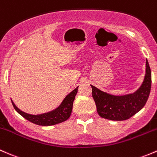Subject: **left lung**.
Masks as SVG:
<instances>
[{
  "instance_id": "8db88e82",
  "label": "left lung",
  "mask_w": 157,
  "mask_h": 157,
  "mask_svg": "<svg viewBox=\"0 0 157 157\" xmlns=\"http://www.w3.org/2000/svg\"><path fill=\"white\" fill-rule=\"evenodd\" d=\"M92 88V97L97 111L101 117L114 121L126 120L144 106L151 88V71L146 60V74L141 86L134 94L115 96L103 92L96 87Z\"/></svg>"
}]
</instances>
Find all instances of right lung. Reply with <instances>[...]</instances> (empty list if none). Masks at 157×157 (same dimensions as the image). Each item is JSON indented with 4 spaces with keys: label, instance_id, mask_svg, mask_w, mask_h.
I'll list each match as a JSON object with an SVG mask.
<instances>
[{
    "label": "right lung",
    "instance_id": "add662e5",
    "mask_svg": "<svg viewBox=\"0 0 157 157\" xmlns=\"http://www.w3.org/2000/svg\"><path fill=\"white\" fill-rule=\"evenodd\" d=\"M78 88L77 87L75 89H74L72 92L69 94L61 104L58 106L54 110L51 112L46 113L41 115H31L29 113L22 112L20 109L17 107L14 103L12 101V104L13 106L14 109L25 119L29 120V122L35 123L38 125H43V126H48V125H54L56 124L60 123L67 120L70 116L72 110V105L73 101L75 100V97L78 92Z\"/></svg>",
    "mask_w": 157,
    "mask_h": 157
}]
</instances>
